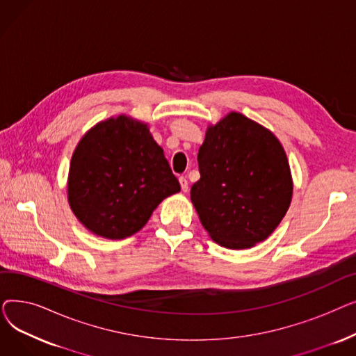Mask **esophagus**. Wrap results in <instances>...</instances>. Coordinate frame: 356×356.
Segmentation results:
<instances>
[{
	"label": "esophagus",
	"mask_w": 356,
	"mask_h": 356,
	"mask_svg": "<svg viewBox=\"0 0 356 356\" xmlns=\"http://www.w3.org/2000/svg\"><path fill=\"white\" fill-rule=\"evenodd\" d=\"M179 181H180V186H181V191H183V192H188V191H189V183H188V179L183 177V176H180V177H179Z\"/></svg>",
	"instance_id": "1"
}]
</instances>
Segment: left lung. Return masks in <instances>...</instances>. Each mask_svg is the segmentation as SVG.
Listing matches in <instances>:
<instances>
[{"mask_svg": "<svg viewBox=\"0 0 356 356\" xmlns=\"http://www.w3.org/2000/svg\"><path fill=\"white\" fill-rule=\"evenodd\" d=\"M197 163L200 179L191 199L209 236L229 250L266 241L293 196L290 164L278 138L232 111L208 125Z\"/></svg>", "mask_w": 356, "mask_h": 356, "instance_id": "obj_1", "label": "left lung"}]
</instances>
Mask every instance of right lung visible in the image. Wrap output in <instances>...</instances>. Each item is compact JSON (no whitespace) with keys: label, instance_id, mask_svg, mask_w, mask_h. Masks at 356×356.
Masks as SVG:
<instances>
[{"label":"right lung","instance_id":"right-lung-1","mask_svg":"<svg viewBox=\"0 0 356 356\" xmlns=\"http://www.w3.org/2000/svg\"><path fill=\"white\" fill-rule=\"evenodd\" d=\"M180 192L148 124L128 115L93 125L74 148L67 200L82 225L106 239L138 232L165 197Z\"/></svg>","mask_w":356,"mask_h":356}]
</instances>
